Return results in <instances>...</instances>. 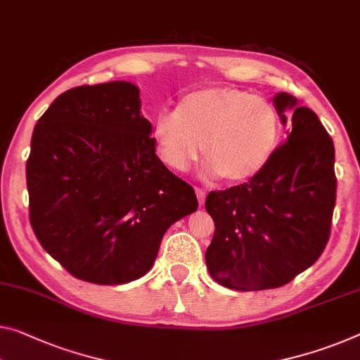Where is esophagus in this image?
I'll use <instances>...</instances> for the list:
<instances>
[{
  "mask_svg": "<svg viewBox=\"0 0 360 360\" xmlns=\"http://www.w3.org/2000/svg\"><path fill=\"white\" fill-rule=\"evenodd\" d=\"M195 191H196L199 206H204V201H206V191H204L202 188H195Z\"/></svg>",
  "mask_w": 360,
  "mask_h": 360,
  "instance_id": "1",
  "label": "esophagus"
}]
</instances>
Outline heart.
I'll return each instance as SVG.
<instances>
[{"label":"heart","mask_w":360,"mask_h":360,"mask_svg":"<svg viewBox=\"0 0 360 360\" xmlns=\"http://www.w3.org/2000/svg\"><path fill=\"white\" fill-rule=\"evenodd\" d=\"M281 119L269 99L236 88H206L188 93L175 110L154 119L156 154L165 167L185 172L201 153L204 172L236 184L267 165L278 145Z\"/></svg>","instance_id":"heart-1"}]
</instances>
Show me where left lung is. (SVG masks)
<instances>
[{"mask_svg": "<svg viewBox=\"0 0 360 360\" xmlns=\"http://www.w3.org/2000/svg\"><path fill=\"white\" fill-rule=\"evenodd\" d=\"M290 134L248 184L211 191L215 225L206 251L212 278L225 288H280L322 256L336 202L335 146L309 108L288 93L274 98Z\"/></svg>", "mask_w": 360, "mask_h": 360, "instance_id": "obj_1", "label": "left lung"}]
</instances>
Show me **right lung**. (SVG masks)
Masks as SVG:
<instances>
[{
  "mask_svg": "<svg viewBox=\"0 0 360 360\" xmlns=\"http://www.w3.org/2000/svg\"><path fill=\"white\" fill-rule=\"evenodd\" d=\"M130 82L72 88L38 119L27 159L33 233L75 278L122 285L156 261L195 190L156 156Z\"/></svg>",
  "mask_w": 360,
  "mask_h": 360,
  "instance_id": "1",
  "label": "right lung"
}]
</instances>
